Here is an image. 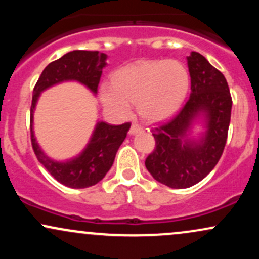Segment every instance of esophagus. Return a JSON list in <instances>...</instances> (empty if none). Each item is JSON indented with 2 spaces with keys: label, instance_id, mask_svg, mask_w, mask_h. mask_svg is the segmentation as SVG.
Here are the masks:
<instances>
[{
  "label": "esophagus",
  "instance_id": "1",
  "mask_svg": "<svg viewBox=\"0 0 259 259\" xmlns=\"http://www.w3.org/2000/svg\"><path fill=\"white\" fill-rule=\"evenodd\" d=\"M141 130H142V126L140 125L139 123H133L132 126H130V129H129V134L130 135H134V134L141 132Z\"/></svg>",
  "mask_w": 259,
  "mask_h": 259
}]
</instances>
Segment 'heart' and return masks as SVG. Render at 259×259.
I'll list each match as a JSON object with an SVG mask.
<instances>
[{
  "instance_id": "heart-1",
  "label": "heart",
  "mask_w": 259,
  "mask_h": 259,
  "mask_svg": "<svg viewBox=\"0 0 259 259\" xmlns=\"http://www.w3.org/2000/svg\"><path fill=\"white\" fill-rule=\"evenodd\" d=\"M189 88V75L177 61H142L113 74L111 85L101 89L107 108L126 115L129 103H138L139 112L148 120L164 119L179 108Z\"/></svg>"
}]
</instances>
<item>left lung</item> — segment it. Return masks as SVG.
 I'll return each instance as SVG.
<instances>
[{
	"label": "left lung",
	"mask_w": 259,
	"mask_h": 259,
	"mask_svg": "<svg viewBox=\"0 0 259 259\" xmlns=\"http://www.w3.org/2000/svg\"><path fill=\"white\" fill-rule=\"evenodd\" d=\"M187 65L191 76L190 97L173 118L152 127L156 147L145 160L154 179L173 189L200 183L215 167L227 144L233 106L227 79L201 53L192 52ZM200 111L208 120L206 136L200 144L183 142Z\"/></svg>",
	"instance_id": "left-lung-1"
}]
</instances>
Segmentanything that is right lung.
<instances>
[{
    "mask_svg": "<svg viewBox=\"0 0 259 259\" xmlns=\"http://www.w3.org/2000/svg\"><path fill=\"white\" fill-rule=\"evenodd\" d=\"M105 53L99 51H72L53 61L41 73L35 84L30 107L31 146L38 162L47 169L58 183L73 189H84L102 180L114 162L118 148L126 138L130 123L109 125L97 123L91 141L85 151L75 159L65 163L55 162L40 150L32 132V113L40 92L64 80H76L96 94L102 69L106 67Z\"/></svg>",
    "mask_w": 259,
    "mask_h": 259,
    "instance_id": "right-lung-1",
    "label": "right lung"
}]
</instances>
